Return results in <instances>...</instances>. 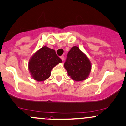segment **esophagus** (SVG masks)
Segmentation results:
<instances>
[{
    "label": "esophagus",
    "mask_w": 126,
    "mask_h": 126,
    "mask_svg": "<svg viewBox=\"0 0 126 126\" xmlns=\"http://www.w3.org/2000/svg\"><path fill=\"white\" fill-rule=\"evenodd\" d=\"M60 59H62V60L63 62V60H64V56H60Z\"/></svg>",
    "instance_id": "esophagus-1"
}]
</instances>
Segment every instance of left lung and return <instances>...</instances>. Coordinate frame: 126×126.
Here are the masks:
<instances>
[{
    "label": "left lung",
    "instance_id": "8db88e82",
    "mask_svg": "<svg viewBox=\"0 0 126 126\" xmlns=\"http://www.w3.org/2000/svg\"><path fill=\"white\" fill-rule=\"evenodd\" d=\"M64 66L68 75L75 81L87 78L92 69L90 61L77 46L73 47L69 51Z\"/></svg>",
    "mask_w": 126,
    "mask_h": 126
}]
</instances>
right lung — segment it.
<instances>
[{
  "instance_id": "right-lung-1",
  "label": "right lung",
  "mask_w": 126,
  "mask_h": 126,
  "mask_svg": "<svg viewBox=\"0 0 126 126\" xmlns=\"http://www.w3.org/2000/svg\"><path fill=\"white\" fill-rule=\"evenodd\" d=\"M62 62L54 49L44 46L30 58L28 67L34 79L42 81L49 78L52 68Z\"/></svg>"
}]
</instances>
